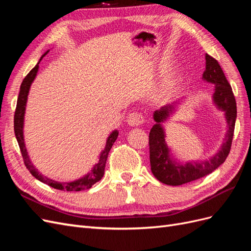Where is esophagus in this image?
<instances>
[{
    "mask_svg": "<svg viewBox=\"0 0 251 251\" xmlns=\"http://www.w3.org/2000/svg\"><path fill=\"white\" fill-rule=\"evenodd\" d=\"M143 121H144V117L142 116L141 113H138V112L131 113L126 118V123L131 126H140L141 124H143Z\"/></svg>",
    "mask_w": 251,
    "mask_h": 251,
    "instance_id": "1",
    "label": "esophagus"
}]
</instances>
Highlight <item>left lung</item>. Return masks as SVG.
I'll return each instance as SVG.
<instances>
[{
  "instance_id": "8db88e82",
  "label": "left lung",
  "mask_w": 251,
  "mask_h": 251,
  "mask_svg": "<svg viewBox=\"0 0 251 251\" xmlns=\"http://www.w3.org/2000/svg\"><path fill=\"white\" fill-rule=\"evenodd\" d=\"M206 68L202 78L215 85V93L212 98L217 107L225 112V118L228 130L221 149L209 160L202 162L179 163L170 155V150L165 143V134L161 123L170 117L175 111L176 103L164 105L154 113L156 125L151 128L149 136L150 162L151 173L159 181L168 185H182L188 182L200 179L214 172L221 165L228 156L234 132L235 118H237V103H235L232 89L227 81L225 74L218 60L208 54H205Z\"/></svg>"
}]
</instances>
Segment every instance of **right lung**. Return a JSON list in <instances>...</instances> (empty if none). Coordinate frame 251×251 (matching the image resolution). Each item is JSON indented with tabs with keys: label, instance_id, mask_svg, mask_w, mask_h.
Here are the masks:
<instances>
[{
	"label": "right lung",
	"instance_id": "add662e5",
	"mask_svg": "<svg viewBox=\"0 0 251 251\" xmlns=\"http://www.w3.org/2000/svg\"><path fill=\"white\" fill-rule=\"evenodd\" d=\"M49 51L45 52L44 55H42L41 59L47 54ZM39 64L40 62L36 64V66L33 68V69L30 71L26 77L23 80L21 88H20V93L18 97V101H17V109L16 112H14V134H16V137L19 143V147L21 150V153L23 156V160H24V163L26 165V168L28 171L31 173L32 176L36 178L37 180H40L41 182L45 184H48L49 186L59 189V191H66V192H79L81 189H89L90 187H92L93 184H95L96 182L100 181L103 174H104V168H105V162H107V158L109 155V151L113 146V143L116 141L118 137V132L117 131H113L110 136L107 139V144H105V148L101 151V154L100 156V160H98V163H96L93 169L91 170L89 174H87L85 177H82L78 180H75L73 182H66V183H63V182H57L52 179H49L47 177H44L40 172L37 171L33 164L30 161V158L28 156L27 150L25 147V142H24V135H23V127H24V115H25V110H26V102H27V98H28V93H29V89L30 86H31L32 81L34 80L36 73L39 71Z\"/></svg>",
	"mask_w": 251,
	"mask_h": 251
}]
</instances>
